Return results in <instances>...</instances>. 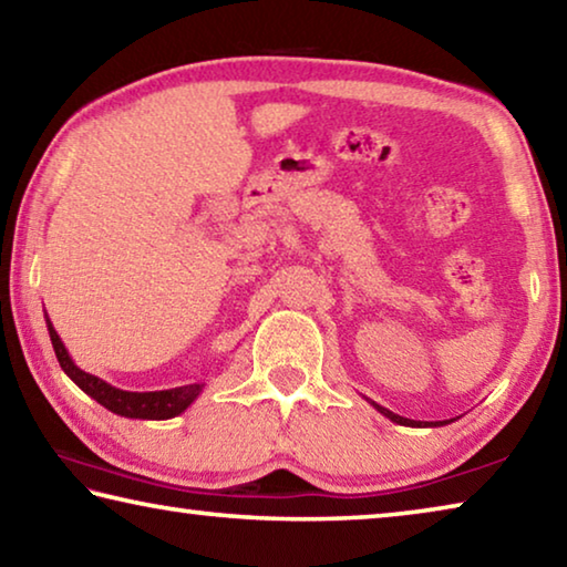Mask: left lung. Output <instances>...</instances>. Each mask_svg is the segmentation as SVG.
<instances>
[{
    "instance_id": "8db88e82",
    "label": "left lung",
    "mask_w": 567,
    "mask_h": 567,
    "mask_svg": "<svg viewBox=\"0 0 567 567\" xmlns=\"http://www.w3.org/2000/svg\"><path fill=\"white\" fill-rule=\"evenodd\" d=\"M370 405H372V408H375L378 412H382V415H385L388 420H392V422H398V425H410V427H420V425H422V422H417V420H408V417H402V415H395V412H392V410H388V408H382V405H378V402H372V400H370ZM425 425H430V427H435V425H447V422H435V425H433V422H425Z\"/></svg>"
}]
</instances>
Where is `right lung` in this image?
<instances>
[{
	"mask_svg": "<svg viewBox=\"0 0 567 567\" xmlns=\"http://www.w3.org/2000/svg\"><path fill=\"white\" fill-rule=\"evenodd\" d=\"M47 320V330H50V340L56 360H60L62 370L66 372L76 388L87 392L92 400H97L100 405L107 408L114 415L122 417H132V420H169L177 417L185 412L192 402L199 398V392L205 390V382H192V385H182V388H172V390H155V392H130V390H120L110 385L107 380H102L97 375H90L82 368H76L74 360L66 352L64 342L60 334H56L54 324L50 322L44 312Z\"/></svg>",
	"mask_w": 567,
	"mask_h": 567,
	"instance_id": "obj_1",
	"label": "right lung"
}]
</instances>
